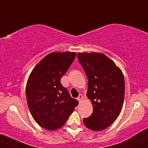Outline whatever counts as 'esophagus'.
Here are the masks:
<instances>
[{"label": "esophagus", "mask_w": 148, "mask_h": 148, "mask_svg": "<svg viewBox=\"0 0 148 148\" xmlns=\"http://www.w3.org/2000/svg\"><path fill=\"white\" fill-rule=\"evenodd\" d=\"M77 100H78V102H81V101L83 100V95H82V94H80V95H79V96L78 97Z\"/></svg>", "instance_id": "esophagus-1"}]
</instances>
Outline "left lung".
I'll return each instance as SVG.
<instances>
[{
	"label": "left lung",
	"instance_id": "8db88e82",
	"mask_svg": "<svg viewBox=\"0 0 148 148\" xmlns=\"http://www.w3.org/2000/svg\"><path fill=\"white\" fill-rule=\"evenodd\" d=\"M77 57L88 78L87 96L93 108L83 122L90 130L100 131L111 126L120 114L125 94L124 75L104 54L83 52Z\"/></svg>",
	"mask_w": 148,
	"mask_h": 148
}]
</instances>
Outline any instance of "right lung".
Returning <instances> with one entry per match:
<instances>
[{
  "mask_svg": "<svg viewBox=\"0 0 148 148\" xmlns=\"http://www.w3.org/2000/svg\"><path fill=\"white\" fill-rule=\"evenodd\" d=\"M76 55L73 52L48 54L33 68L28 79V106L35 121L46 130L61 128L78 104L60 81Z\"/></svg>",
  "mask_w": 148,
  "mask_h": 148,
  "instance_id": "add662e5",
  "label": "right lung"
}]
</instances>
